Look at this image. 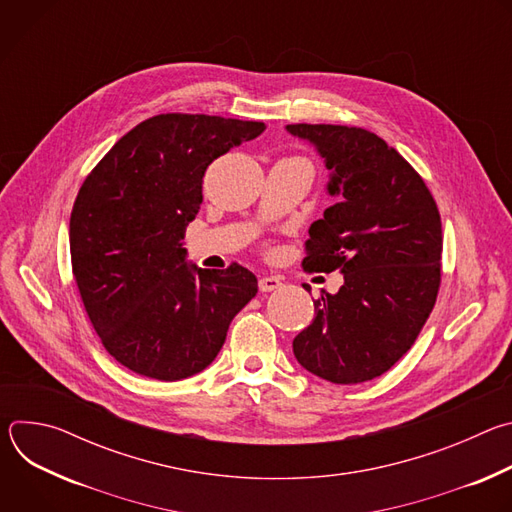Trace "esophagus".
I'll list each match as a JSON object with an SVG mask.
<instances>
[{
    "mask_svg": "<svg viewBox=\"0 0 512 512\" xmlns=\"http://www.w3.org/2000/svg\"><path fill=\"white\" fill-rule=\"evenodd\" d=\"M283 285V281H281V277L279 275H263L261 279H259V289L261 291H275V289H279Z\"/></svg>",
    "mask_w": 512,
    "mask_h": 512,
    "instance_id": "1",
    "label": "esophagus"
}]
</instances>
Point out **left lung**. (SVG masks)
<instances>
[{
  "instance_id": "1",
  "label": "left lung",
  "mask_w": 512,
  "mask_h": 512,
  "mask_svg": "<svg viewBox=\"0 0 512 512\" xmlns=\"http://www.w3.org/2000/svg\"><path fill=\"white\" fill-rule=\"evenodd\" d=\"M324 160L336 198L310 227L304 267L344 275L314 302L294 338L312 375L356 385L387 373L429 318L442 261V221L419 174L379 135L346 125H285ZM304 289H308L304 285Z\"/></svg>"
}]
</instances>
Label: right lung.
Here are the masks:
<instances>
[{
  "label": "right lung",
  "mask_w": 512,
  "mask_h": 512,
  "mask_svg": "<svg viewBox=\"0 0 512 512\" xmlns=\"http://www.w3.org/2000/svg\"><path fill=\"white\" fill-rule=\"evenodd\" d=\"M263 129L158 115L125 133L83 182L68 227L72 273L103 346L129 371L158 381L198 375L255 298L249 269H202L182 239L206 168Z\"/></svg>",
  "instance_id": "obj_1"
}]
</instances>
